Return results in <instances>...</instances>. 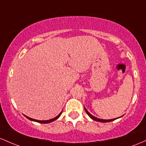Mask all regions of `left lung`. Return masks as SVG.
Listing matches in <instances>:
<instances>
[{"label":"left lung","mask_w":146,"mask_h":146,"mask_svg":"<svg viewBox=\"0 0 146 146\" xmlns=\"http://www.w3.org/2000/svg\"><path fill=\"white\" fill-rule=\"evenodd\" d=\"M84 108H85V110H86V113H87V114H88V115L89 116V117H90L92 119H93V120H94V121H99V122H102V123H106V122H110V121H112L115 120V119H117H117H108V120H106V119H98V118L95 117H94V116H93V115H92V114H90V113L89 112H88V110H87L86 108L84 107Z\"/></svg>","instance_id":"obj_1"}]
</instances>
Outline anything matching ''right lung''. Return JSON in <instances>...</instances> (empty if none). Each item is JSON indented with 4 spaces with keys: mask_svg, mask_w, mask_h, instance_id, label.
Instances as JSON below:
<instances>
[{
    "mask_svg": "<svg viewBox=\"0 0 146 146\" xmlns=\"http://www.w3.org/2000/svg\"><path fill=\"white\" fill-rule=\"evenodd\" d=\"M62 114V111H61V112H60V114H58V116H56V117L53 118V119H50V120H46V121H40V120H36V119H32V118H29V117H27V116H25V117H27V119H29V120H30V121H36V122H38V123H51V122H52V121H54L56 120V119H58V118L60 117V114Z\"/></svg>",
    "mask_w": 146,
    "mask_h": 146,
    "instance_id": "add662e5",
    "label": "right lung"
}]
</instances>
